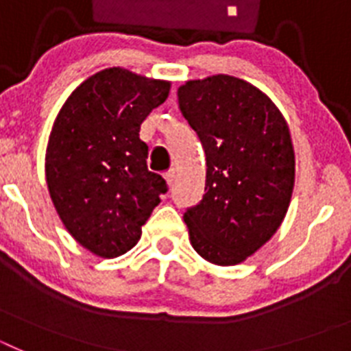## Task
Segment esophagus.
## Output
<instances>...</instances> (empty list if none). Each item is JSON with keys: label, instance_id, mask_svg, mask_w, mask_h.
I'll return each instance as SVG.
<instances>
[{"label": "esophagus", "instance_id": "esophagus-1", "mask_svg": "<svg viewBox=\"0 0 351 351\" xmlns=\"http://www.w3.org/2000/svg\"><path fill=\"white\" fill-rule=\"evenodd\" d=\"M165 179H167V182H169V186L176 184V179H178V173H176V169H170L169 172L165 173Z\"/></svg>", "mask_w": 351, "mask_h": 351}]
</instances>
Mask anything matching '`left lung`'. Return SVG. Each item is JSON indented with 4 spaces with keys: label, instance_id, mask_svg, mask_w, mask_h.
Segmentation results:
<instances>
[{
    "label": "left lung",
    "instance_id": "obj_1",
    "mask_svg": "<svg viewBox=\"0 0 351 351\" xmlns=\"http://www.w3.org/2000/svg\"><path fill=\"white\" fill-rule=\"evenodd\" d=\"M179 108L206 151V195L184 213L193 250L235 265L276 234L290 204L295 160L276 105L243 79L213 75L178 89Z\"/></svg>",
    "mask_w": 351,
    "mask_h": 351
}]
</instances>
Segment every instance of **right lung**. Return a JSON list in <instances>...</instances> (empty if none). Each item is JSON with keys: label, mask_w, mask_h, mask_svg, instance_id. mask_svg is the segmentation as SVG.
<instances>
[{"label": "right lung", "mask_w": 351, "mask_h": 351, "mask_svg": "<svg viewBox=\"0 0 351 351\" xmlns=\"http://www.w3.org/2000/svg\"><path fill=\"white\" fill-rule=\"evenodd\" d=\"M170 82L108 68L84 80L56 117L45 154L49 193L77 243L114 258L138 243L169 191L147 170L142 121L167 100Z\"/></svg>", "instance_id": "obj_1"}]
</instances>
